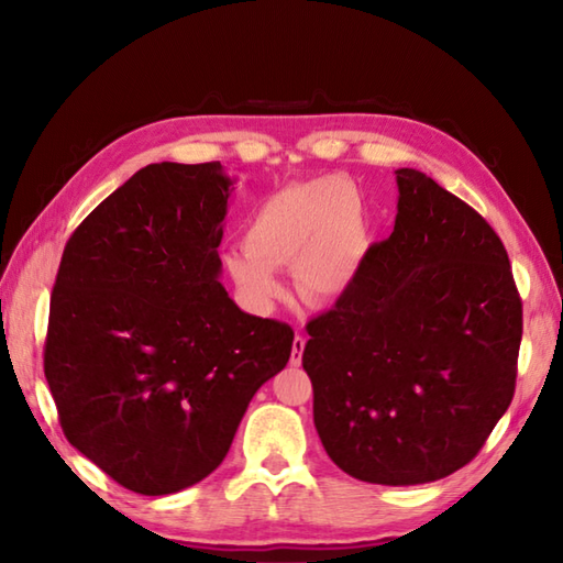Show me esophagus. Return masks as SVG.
<instances>
[{
    "instance_id": "1",
    "label": "esophagus",
    "mask_w": 563,
    "mask_h": 563,
    "mask_svg": "<svg viewBox=\"0 0 563 563\" xmlns=\"http://www.w3.org/2000/svg\"><path fill=\"white\" fill-rule=\"evenodd\" d=\"M305 336H295L292 341V353H290V365L292 367H300L302 363V353H305Z\"/></svg>"
}]
</instances>
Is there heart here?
Segmentation results:
<instances>
[{
	"label": "heart",
	"instance_id": "1",
	"mask_svg": "<svg viewBox=\"0 0 563 563\" xmlns=\"http://www.w3.org/2000/svg\"><path fill=\"white\" fill-rule=\"evenodd\" d=\"M365 251L367 220L357 190L345 178L319 176L263 198L246 222L244 246L232 249L224 266L258 309L283 297L280 268H292L297 295L319 307L351 290Z\"/></svg>",
	"mask_w": 563,
	"mask_h": 563
}]
</instances>
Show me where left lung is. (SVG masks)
Segmentation results:
<instances>
[{
    "label": "left lung",
    "instance_id": "1",
    "mask_svg": "<svg viewBox=\"0 0 563 563\" xmlns=\"http://www.w3.org/2000/svg\"><path fill=\"white\" fill-rule=\"evenodd\" d=\"M389 239L307 324L302 367L329 457L367 484L411 486L470 464L516 394L522 300L479 212L397 172Z\"/></svg>",
    "mask_w": 563,
    "mask_h": 563
}]
</instances>
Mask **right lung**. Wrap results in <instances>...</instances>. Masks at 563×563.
<instances>
[{
  "label": "right lung",
  "instance_id": "1",
  "mask_svg": "<svg viewBox=\"0 0 563 563\" xmlns=\"http://www.w3.org/2000/svg\"><path fill=\"white\" fill-rule=\"evenodd\" d=\"M220 162L140 169L93 208L59 261L43 349L63 433L142 496L206 479L295 331L222 288Z\"/></svg>",
  "mask_w": 563,
  "mask_h": 563
}]
</instances>
